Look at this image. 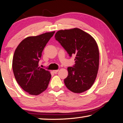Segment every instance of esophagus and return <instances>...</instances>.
<instances>
[{"mask_svg": "<svg viewBox=\"0 0 123 123\" xmlns=\"http://www.w3.org/2000/svg\"><path fill=\"white\" fill-rule=\"evenodd\" d=\"M58 71H59V69H55V70L53 71V72H54L55 74V73H57Z\"/></svg>", "mask_w": 123, "mask_h": 123, "instance_id": "34e87169", "label": "esophagus"}]
</instances>
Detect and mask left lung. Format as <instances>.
<instances>
[{"label": "left lung", "instance_id": "obj_1", "mask_svg": "<svg viewBox=\"0 0 123 123\" xmlns=\"http://www.w3.org/2000/svg\"><path fill=\"white\" fill-rule=\"evenodd\" d=\"M55 37L69 57L75 56V64L68 68L65 85L75 93L86 91L93 85L98 72L99 51L95 40L79 28L61 30Z\"/></svg>", "mask_w": 123, "mask_h": 123}]
</instances>
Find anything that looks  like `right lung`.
<instances>
[{
	"label": "right lung",
	"mask_w": 123,
	"mask_h": 123,
	"mask_svg": "<svg viewBox=\"0 0 123 123\" xmlns=\"http://www.w3.org/2000/svg\"><path fill=\"white\" fill-rule=\"evenodd\" d=\"M55 31L24 39L13 55L12 68L18 83L25 92L37 95L47 89L51 75L38 66L44 48Z\"/></svg>",
	"instance_id": "obj_1"
}]
</instances>
